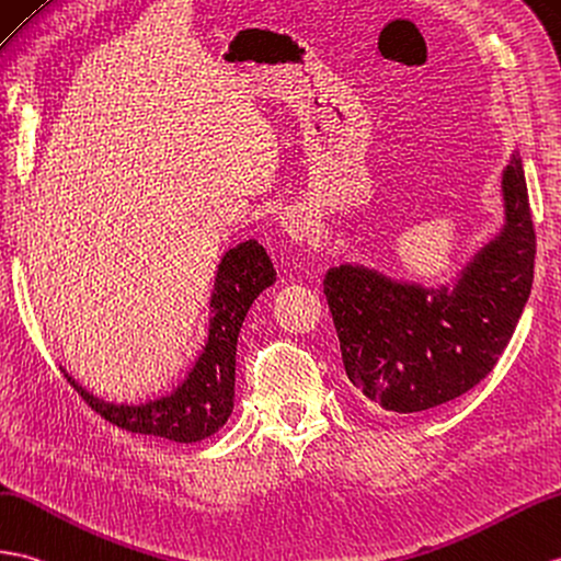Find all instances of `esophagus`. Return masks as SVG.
I'll return each mask as SVG.
<instances>
[{
	"instance_id": "34e87169",
	"label": "esophagus",
	"mask_w": 561,
	"mask_h": 561,
	"mask_svg": "<svg viewBox=\"0 0 561 561\" xmlns=\"http://www.w3.org/2000/svg\"><path fill=\"white\" fill-rule=\"evenodd\" d=\"M282 227L294 241H308L310 233H312L310 221H306L301 215H294V213L282 217Z\"/></svg>"
}]
</instances>
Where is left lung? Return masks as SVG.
I'll list each match as a JSON object with an SVG mask.
<instances>
[{
    "label": "left lung",
    "mask_w": 561,
    "mask_h": 561,
    "mask_svg": "<svg viewBox=\"0 0 561 561\" xmlns=\"http://www.w3.org/2000/svg\"><path fill=\"white\" fill-rule=\"evenodd\" d=\"M504 227L451 284L425 289L363 265L330 267L324 296L351 385L397 413L435 409L497 366L533 286L536 229L518 152L502 174Z\"/></svg>",
    "instance_id": "left-lung-1"
}]
</instances>
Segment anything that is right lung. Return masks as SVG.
Instances as JSON below:
<instances>
[{
  "mask_svg": "<svg viewBox=\"0 0 561 561\" xmlns=\"http://www.w3.org/2000/svg\"><path fill=\"white\" fill-rule=\"evenodd\" d=\"M277 272L257 241L233 245L217 265L210 298V330L186 380L172 394L146 403H112L90 394L67 373V380L90 409L128 433L172 442H201L227 423L237 382V342L245 312L260 291L275 284Z\"/></svg>",
  "mask_w": 561,
  "mask_h": 561,
  "instance_id": "obj_1",
  "label": "right lung"
}]
</instances>
